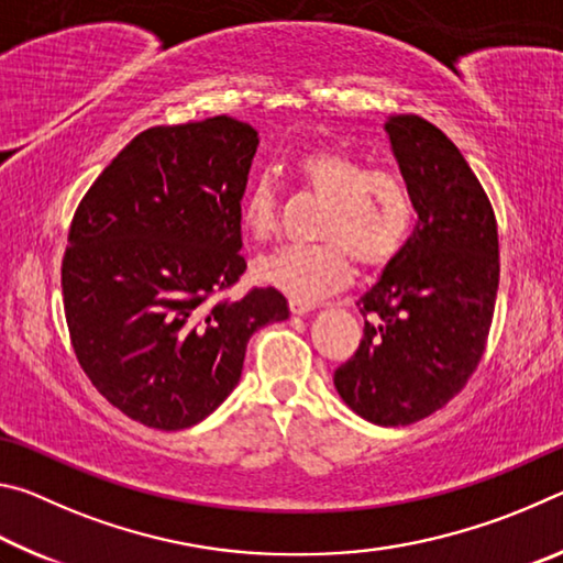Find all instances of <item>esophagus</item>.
<instances>
[{
    "instance_id": "obj_1",
    "label": "esophagus",
    "mask_w": 563,
    "mask_h": 563,
    "mask_svg": "<svg viewBox=\"0 0 563 563\" xmlns=\"http://www.w3.org/2000/svg\"><path fill=\"white\" fill-rule=\"evenodd\" d=\"M288 308H290V312L292 316H305V312H310L312 310V302H305V300H290L288 302Z\"/></svg>"
}]
</instances>
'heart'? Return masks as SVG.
Returning a JSON list of instances; mask_svg holds the SVG:
<instances>
[{"instance_id":"1","label":"heart","mask_w":563,"mask_h":563,"mask_svg":"<svg viewBox=\"0 0 563 563\" xmlns=\"http://www.w3.org/2000/svg\"><path fill=\"white\" fill-rule=\"evenodd\" d=\"M295 178L305 194L325 201L320 245L285 247L255 263V280L295 300H318L352 283L358 258L367 268H387L412 238L415 196L395 170L373 168L338 146H316L295 158ZM243 228L255 241L280 233V196L268 176L255 178L241 201Z\"/></svg>"}]
</instances>
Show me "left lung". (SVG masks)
Returning <instances> with one entry per match:
<instances>
[{"instance_id": "8db88e82", "label": "left lung", "mask_w": 563, "mask_h": 563, "mask_svg": "<svg viewBox=\"0 0 563 563\" xmlns=\"http://www.w3.org/2000/svg\"><path fill=\"white\" fill-rule=\"evenodd\" d=\"M385 129L419 221L360 300L365 335L335 369V387L367 422L399 427L442 409L479 365L499 288V235L479 178L434 123L402 113Z\"/></svg>"}]
</instances>
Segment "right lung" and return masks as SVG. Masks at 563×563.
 I'll use <instances>...</instances> for the list:
<instances>
[{
	"label": "right lung",
	"mask_w": 563,
	"mask_h": 563,
	"mask_svg": "<svg viewBox=\"0 0 563 563\" xmlns=\"http://www.w3.org/2000/svg\"><path fill=\"white\" fill-rule=\"evenodd\" d=\"M258 131L231 117L141 131L71 218L64 316L91 385L154 430L201 422L241 379L253 332L288 318L241 280V198Z\"/></svg>",
	"instance_id": "obj_1"
}]
</instances>
